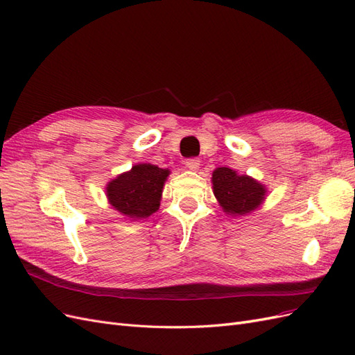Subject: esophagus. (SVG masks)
<instances>
[{
	"label": "esophagus",
	"instance_id": "obj_1",
	"mask_svg": "<svg viewBox=\"0 0 355 355\" xmlns=\"http://www.w3.org/2000/svg\"><path fill=\"white\" fill-rule=\"evenodd\" d=\"M186 165H187V168L189 169H191V171H196L198 168H199V165H200V161L198 157H189L187 159V162H186Z\"/></svg>",
	"mask_w": 355,
	"mask_h": 355
}]
</instances>
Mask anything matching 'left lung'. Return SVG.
I'll return each mask as SVG.
<instances>
[{"mask_svg":"<svg viewBox=\"0 0 355 355\" xmlns=\"http://www.w3.org/2000/svg\"><path fill=\"white\" fill-rule=\"evenodd\" d=\"M214 194L224 212L243 215L254 211L264 199L266 189L246 175H237L230 168H216L212 174Z\"/></svg>","mask_w":355,"mask_h":355,"instance_id":"left-lung-1","label":"left lung"}]
</instances>
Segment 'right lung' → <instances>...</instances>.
Listing matches in <instances>:
<instances>
[{"mask_svg":"<svg viewBox=\"0 0 355 355\" xmlns=\"http://www.w3.org/2000/svg\"><path fill=\"white\" fill-rule=\"evenodd\" d=\"M168 169L150 164L132 166L107 184L112 207L130 218H146L159 209Z\"/></svg>","mask_w":355,"mask_h":355,"instance_id":"add662e5","label":"right lung"}]
</instances>
